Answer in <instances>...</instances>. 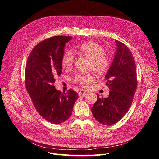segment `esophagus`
<instances>
[{"label":"esophagus","mask_w":159,"mask_h":159,"mask_svg":"<svg viewBox=\"0 0 159 159\" xmlns=\"http://www.w3.org/2000/svg\"><path fill=\"white\" fill-rule=\"evenodd\" d=\"M86 93H87V91H86L85 90H84V89H80L78 92L80 95H83V96H85Z\"/></svg>","instance_id":"34e87169"}]
</instances>
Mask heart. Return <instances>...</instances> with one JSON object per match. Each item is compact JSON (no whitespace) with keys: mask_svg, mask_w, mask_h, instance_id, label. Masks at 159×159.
Wrapping results in <instances>:
<instances>
[{"mask_svg":"<svg viewBox=\"0 0 159 159\" xmlns=\"http://www.w3.org/2000/svg\"><path fill=\"white\" fill-rule=\"evenodd\" d=\"M76 52L89 60V70L92 71L97 75H103L106 74L110 68V60L105 54L103 48L95 42H87L79 45ZM74 53L70 50H66L61 56V64L65 68H70L74 64ZM93 81V74H77L74 78L75 83L82 87L88 86Z\"/></svg>","mask_w":159,"mask_h":159,"instance_id":"heart-1","label":"heart"}]
</instances>
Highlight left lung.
I'll list each match as a JSON object with an SVG mask.
<instances>
[{
  "label": "left lung",
  "instance_id": "left-lung-1",
  "mask_svg": "<svg viewBox=\"0 0 159 159\" xmlns=\"http://www.w3.org/2000/svg\"><path fill=\"white\" fill-rule=\"evenodd\" d=\"M117 49L113 63L105 75L110 91L107 98L98 99L91 112L98 122L112 125L119 121L131 107L137 87L135 61L129 48L115 40Z\"/></svg>",
  "mask_w": 159,
  "mask_h": 159
}]
</instances>
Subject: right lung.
<instances>
[{
	"mask_svg": "<svg viewBox=\"0 0 159 159\" xmlns=\"http://www.w3.org/2000/svg\"><path fill=\"white\" fill-rule=\"evenodd\" d=\"M71 36H56L42 41L28 56L25 70L26 89L36 110L53 124L66 121L72 113L78 94L73 89L57 91L54 83L61 74V56Z\"/></svg>",
	"mask_w": 159,
	"mask_h": 159,
	"instance_id": "right-lung-1",
	"label": "right lung"
}]
</instances>
